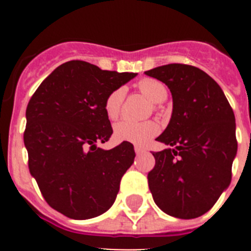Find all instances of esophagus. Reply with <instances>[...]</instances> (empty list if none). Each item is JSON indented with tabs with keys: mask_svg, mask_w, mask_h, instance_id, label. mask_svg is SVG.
I'll list each match as a JSON object with an SVG mask.
<instances>
[{
	"mask_svg": "<svg viewBox=\"0 0 251 251\" xmlns=\"http://www.w3.org/2000/svg\"><path fill=\"white\" fill-rule=\"evenodd\" d=\"M134 151H136L137 154H142V153L146 152V151L143 150V148H141V147H134Z\"/></svg>",
	"mask_w": 251,
	"mask_h": 251,
	"instance_id": "esophagus-1",
	"label": "esophagus"
}]
</instances>
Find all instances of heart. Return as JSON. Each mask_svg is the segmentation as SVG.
Returning a JSON list of instances; mask_svg holds the SVG:
<instances>
[{"instance_id": "heart-1", "label": "heart", "mask_w": 251, "mask_h": 251, "mask_svg": "<svg viewBox=\"0 0 251 251\" xmlns=\"http://www.w3.org/2000/svg\"><path fill=\"white\" fill-rule=\"evenodd\" d=\"M137 88L142 94L147 97L152 103H162L167 98V88L159 80L152 77H145L137 83ZM126 92L123 88L113 90L108 94L104 101V112L110 121H114L119 117L123 106ZM159 132V126L153 121L147 122H130L122 121L115 124L114 137L121 142H129L133 145L145 146L157 136Z\"/></svg>"}]
</instances>
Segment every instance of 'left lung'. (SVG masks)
Masks as SVG:
<instances>
[{
  "instance_id": "obj_1",
  "label": "left lung",
  "mask_w": 251,
  "mask_h": 251,
  "mask_svg": "<svg viewBox=\"0 0 251 251\" xmlns=\"http://www.w3.org/2000/svg\"><path fill=\"white\" fill-rule=\"evenodd\" d=\"M168 86L174 109L153 152L148 186L156 205L171 216L195 219L207 212L231 181L238 142L235 115L223 89L196 66L168 64L145 73Z\"/></svg>"
}]
</instances>
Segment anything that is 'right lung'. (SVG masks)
<instances>
[{"label":"right lung","instance_id":"obj_1","mask_svg":"<svg viewBox=\"0 0 251 251\" xmlns=\"http://www.w3.org/2000/svg\"><path fill=\"white\" fill-rule=\"evenodd\" d=\"M134 73L101 70L81 60L57 66L31 97L24 142L28 170L51 207L74 220L108 211L132 166V143L99 148L112 136L104 101Z\"/></svg>","mask_w":251,"mask_h":251}]
</instances>
